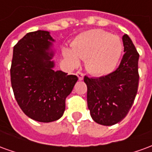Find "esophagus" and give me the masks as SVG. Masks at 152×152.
<instances>
[{
  "instance_id": "1",
  "label": "esophagus",
  "mask_w": 152,
  "mask_h": 152,
  "mask_svg": "<svg viewBox=\"0 0 152 152\" xmlns=\"http://www.w3.org/2000/svg\"><path fill=\"white\" fill-rule=\"evenodd\" d=\"M76 74H77V76H78V80H83V73H81L80 71H78L77 73H76Z\"/></svg>"
}]
</instances>
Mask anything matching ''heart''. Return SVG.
Returning a JSON list of instances; mask_svg holds the SVG:
<instances>
[{
  "label": "heart",
  "instance_id": "heart-1",
  "mask_svg": "<svg viewBox=\"0 0 152 152\" xmlns=\"http://www.w3.org/2000/svg\"><path fill=\"white\" fill-rule=\"evenodd\" d=\"M70 50L64 49V57L77 64L86 60V68L94 75H105L114 71L122 56L124 45L118 36L104 30L91 29L76 37Z\"/></svg>",
  "mask_w": 152,
  "mask_h": 152
}]
</instances>
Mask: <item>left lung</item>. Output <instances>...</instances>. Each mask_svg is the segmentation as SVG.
<instances>
[{"label": "left lung", "instance_id": "8db88e82", "mask_svg": "<svg viewBox=\"0 0 152 152\" xmlns=\"http://www.w3.org/2000/svg\"><path fill=\"white\" fill-rule=\"evenodd\" d=\"M124 52L118 69L100 78L84 77L88 107L99 124L114 125L121 121L134 102L138 87L139 54L127 34L122 37Z\"/></svg>", "mask_w": 152, "mask_h": 152}]
</instances>
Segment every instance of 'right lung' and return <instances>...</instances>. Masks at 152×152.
<instances>
[{
	"instance_id": "add662e5",
	"label": "right lung",
	"mask_w": 152,
	"mask_h": 152,
	"mask_svg": "<svg viewBox=\"0 0 152 152\" xmlns=\"http://www.w3.org/2000/svg\"><path fill=\"white\" fill-rule=\"evenodd\" d=\"M55 40L47 31L27 33L14 47L10 77L15 97L33 120L49 123L62 117L65 99L78 77L54 70Z\"/></svg>"
}]
</instances>
